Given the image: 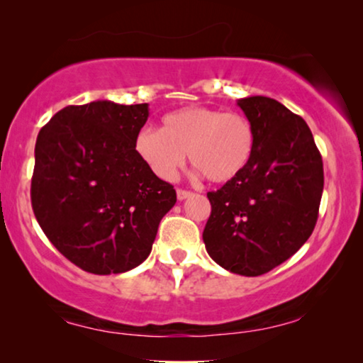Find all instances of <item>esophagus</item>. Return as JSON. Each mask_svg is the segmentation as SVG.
I'll use <instances>...</instances> for the list:
<instances>
[{
  "label": "esophagus",
  "instance_id": "34e87169",
  "mask_svg": "<svg viewBox=\"0 0 363 363\" xmlns=\"http://www.w3.org/2000/svg\"><path fill=\"white\" fill-rule=\"evenodd\" d=\"M193 193L191 191H188V190H177V198L180 201H183V200H186L188 196H191Z\"/></svg>",
  "mask_w": 363,
  "mask_h": 363
}]
</instances>
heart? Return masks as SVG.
Wrapping results in <instances>:
<instances>
[{"label": "heart", "mask_w": 363, "mask_h": 363, "mask_svg": "<svg viewBox=\"0 0 363 363\" xmlns=\"http://www.w3.org/2000/svg\"><path fill=\"white\" fill-rule=\"evenodd\" d=\"M137 155L162 180L170 182L188 160L213 183L240 177L256 150V132L240 112L190 106L168 112L158 128L135 135Z\"/></svg>", "instance_id": "b5f03b06"}]
</instances>
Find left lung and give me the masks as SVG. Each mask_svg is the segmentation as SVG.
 <instances>
[{"label": "left lung", "instance_id": "left-lung-1", "mask_svg": "<svg viewBox=\"0 0 363 363\" xmlns=\"http://www.w3.org/2000/svg\"><path fill=\"white\" fill-rule=\"evenodd\" d=\"M256 132L246 170L208 193L203 241L211 259L240 276H261L299 251L314 231L324 167L306 121L264 96L238 101Z\"/></svg>", "mask_w": 363, "mask_h": 363}]
</instances>
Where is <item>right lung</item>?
Instances as JSON below:
<instances>
[{"instance_id":"right-lung-1","label":"right lung","mask_w":363,"mask_h":363,"mask_svg":"<svg viewBox=\"0 0 363 363\" xmlns=\"http://www.w3.org/2000/svg\"><path fill=\"white\" fill-rule=\"evenodd\" d=\"M148 104L67 106L34 148L31 203L48 240L92 274H118L147 259L177 191L137 155Z\"/></svg>"}]
</instances>
